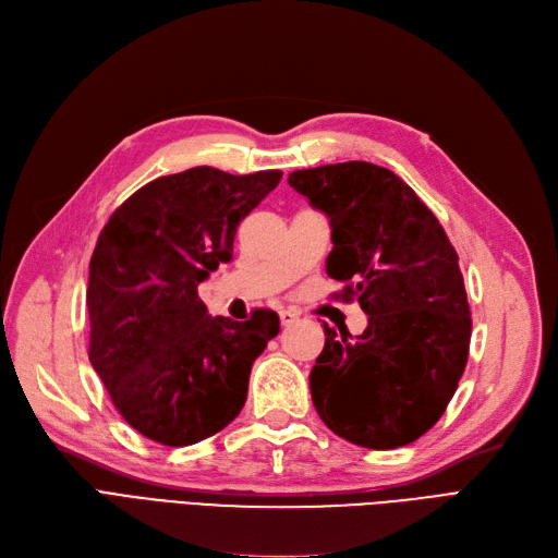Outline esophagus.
I'll list each match as a JSON object with an SVG mask.
<instances>
[{
	"instance_id": "34e87169",
	"label": "esophagus",
	"mask_w": 558,
	"mask_h": 558,
	"mask_svg": "<svg viewBox=\"0 0 558 558\" xmlns=\"http://www.w3.org/2000/svg\"><path fill=\"white\" fill-rule=\"evenodd\" d=\"M296 319H299V315L294 311H280V325L282 327H292Z\"/></svg>"
}]
</instances>
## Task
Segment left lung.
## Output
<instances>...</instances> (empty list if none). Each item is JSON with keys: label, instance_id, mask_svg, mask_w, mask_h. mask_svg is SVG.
<instances>
[{"label": "left lung", "instance_id": "1", "mask_svg": "<svg viewBox=\"0 0 558 558\" xmlns=\"http://www.w3.org/2000/svg\"><path fill=\"white\" fill-rule=\"evenodd\" d=\"M290 185L329 218L327 274L368 315L364 333L325 325L311 371L317 415L368 449L415 442L452 401L469 362L471 308L457 250L401 178L371 161L290 173Z\"/></svg>", "mask_w": 558, "mask_h": 558}]
</instances>
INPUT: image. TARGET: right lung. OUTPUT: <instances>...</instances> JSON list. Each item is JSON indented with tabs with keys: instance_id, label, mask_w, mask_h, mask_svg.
Masks as SVG:
<instances>
[{
	"instance_id": "add662e5",
	"label": "right lung",
	"mask_w": 558,
	"mask_h": 558,
	"mask_svg": "<svg viewBox=\"0 0 558 558\" xmlns=\"http://www.w3.org/2000/svg\"><path fill=\"white\" fill-rule=\"evenodd\" d=\"M280 178L213 167L161 175L101 229L85 294L87 354L141 436L185 447L241 412L250 368L280 319L266 308L245 322L210 317L196 290L231 262L236 227Z\"/></svg>"
}]
</instances>
